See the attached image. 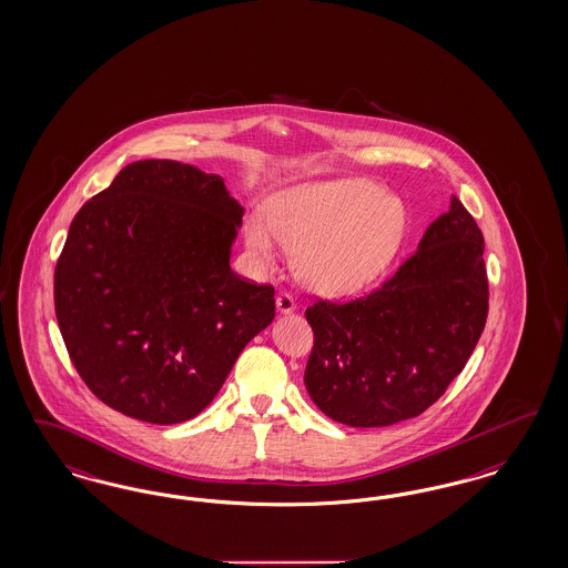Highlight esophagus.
Masks as SVG:
<instances>
[{"label":"esophagus","mask_w":568,"mask_h":568,"mask_svg":"<svg viewBox=\"0 0 568 568\" xmlns=\"http://www.w3.org/2000/svg\"><path fill=\"white\" fill-rule=\"evenodd\" d=\"M276 311L281 314L294 313V295L290 294V292H281V294L276 295Z\"/></svg>","instance_id":"1"}]
</instances>
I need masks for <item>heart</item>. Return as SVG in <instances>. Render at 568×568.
<instances>
[{
    "mask_svg": "<svg viewBox=\"0 0 568 568\" xmlns=\"http://www.w3.org/2000/svg\"><path fill=\"white\" fill-rule=\"evenodd\" d=\"M409 215L398 196L365 178L316 182L276 196L271 220L245 226L257 262L273 264L283 245L295 250V273L323 294L365 287L392 264L407 235Z\"/></svg>",
    "mask_w": 568,
    "mask_h": 568,
    "instance_id": "heart-1",
    "label": "heart"
}]
</instances>
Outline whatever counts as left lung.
<instances>
[{"instance_id": "1", "label": "left lung", "mask_w": 568, "mask_h": 568, "mask_svg": "<svg viewBox=\"0 0 568 568\" xmlns=\"http://www.w3.org/2000/svg\"><path fill=\"white\" fill-rule=\"evenodd\" d=\"M485 239L453 196L415 254L379 287L306 308L314 333L304 384L339 424L382 428L434 405L464 372L489 314Z\"/></svg>"}]
</instances>
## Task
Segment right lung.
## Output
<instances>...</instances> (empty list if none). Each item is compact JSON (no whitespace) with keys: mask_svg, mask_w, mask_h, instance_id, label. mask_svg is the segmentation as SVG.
<instances>
[{"mask_svg":"<svg viewBox=\"0 0 568 568\" xmlns=\"http://www.w3.org/2000/svg\"><path fill=\"white\" fill-rule=\"evenodd\" d=\"M243 207L195 165H125L83 203L54 271L60 333L79 377L149 424L203 412L274 318V287L231 271Z\"/></svg>","mask_w":568,"mask_h":568,"instance_id":"1","label":"right lung"}]
</instances>
